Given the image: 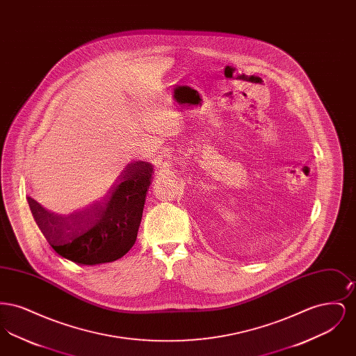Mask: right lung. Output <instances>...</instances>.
<instances>
[{"instance_id":"add662e5","label":"right lung","mask_w":356,"mask_h":356,"mask_svg":"<svg viewBox=\"0 0 356 356\" xmlns=\"http://www.w3.org/2000/svg\"><path fill=\"white\" fill-rule=\"evenodd\" d=\"M152 173L149 163L128 164L104 202L69 216L53 213L32 197L28 203L41 232L60 256L84 266L111 263L135 244Z\"/></svg>"}]
</instances>
